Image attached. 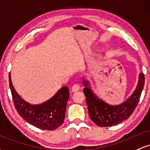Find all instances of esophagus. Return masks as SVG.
Instances as JSON below:
<instances>
[{"label":"esophagus","mask_w":150,"mask_h":150,"mask_svg":"<svg viewBox=\"0 0 150 150\" xmlns=\"http://www.w3.org/2000/svg\"><path fill=\"white\" fill-rule=\"evenodd\" d=\"M80 85L78 84H75L73 87H72V92H76L77 91L80 90Z\"/></svg>","instance_id":"esophagus-1"}]
</instances>
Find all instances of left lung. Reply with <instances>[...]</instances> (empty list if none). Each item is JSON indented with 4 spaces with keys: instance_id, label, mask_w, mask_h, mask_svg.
<instances>
[{
    "instance_id": "obj_1",
    "label": "left lung",
    "mask_w": 150,
    "mask_h": 150,
    "mask_svg": "<svg viewBox=\"0 0 150 150\" xmlns=\"http://www.w3.org/2000/svg\"><path fill=\"white\" fill-rule=\"evenodd\" d=\"M86 97V103L91 120L99 127H109L128 119L134 111L140 101L141 93L144 87L143 73L139 74L138 83L134 92L121 104L111 105L99 98L92 89L91 84L84 76L82 80Z\"/></svg>"
}]
</instances>
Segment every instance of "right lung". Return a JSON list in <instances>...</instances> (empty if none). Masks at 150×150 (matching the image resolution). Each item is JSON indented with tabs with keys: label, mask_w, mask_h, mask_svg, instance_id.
Instances as JSON below:
<instances>
[{
	"label": "right lung",
	"mask_w": 150,
	"mask_h": 150,
	"mask_svg": "<svg viewBox=\"0 0 150 150\" xmlns=\"http://www.w3.org/2000/svg\"><path fill=\"white\" fill-rule=\"evenodd\" d=\"M9 85L15 108L22 118L33 126L42 130H53L63 124L69 89L62 87L51 99L42 104H32L24 100L15 90L9 74Z\"/></svg>",
	"instance_id": "right-lung-1"
}]
</instances>
